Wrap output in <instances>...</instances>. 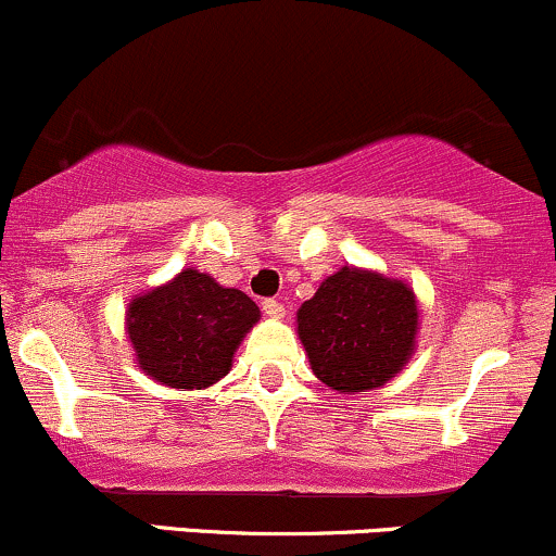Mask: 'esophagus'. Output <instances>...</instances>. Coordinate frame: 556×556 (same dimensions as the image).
Instances as JSON below:
<instances>
[{
    "label": "esophagus",
    "mask_w": 556,
    "mask_h": 556,
    "mask_svg": "<svg viewBox=\"0 0 556 556\" xmlns=\"http://www.w3.org/2000/svg\"><path fill=\"white\" fill-rule=\"evenodd\" d=\"M261 308H264V314L269 318H282L285 316V305L279 303V300H274V298L264 300V303H261Z\"/></svg>",
    "instance_id": "esophagus-1"
}]
</instances>
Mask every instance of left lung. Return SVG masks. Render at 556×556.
I'll return each mask as SVG.
<instances>
[{
  "label": "left lung",
  "mask_w": 556,
  "mask_h": 556,
  "mask_svg": "<svg viewBox=\"0 0 556 556\" xmlns=\"http://www.w3.org/2000/svg\"><path fill=\"white\" fill-rule=\"evenodd\" d=\"M418 303L402 279L342 266L298 311L316 379L355 394L384 387L416 353Z\"/></svg>",
  "instance_id": "obj_1"
}]
</instances>
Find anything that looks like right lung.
Instances as JSON below:
<instances>
[{
    "label": "right lung",
    "instance_id": "obj_1",
    "mask_svg": "<svg viewBox=\"0 0 556 556\" xmlns=\"http://www.w3.org/2000/svg\"><path fill=\"white\" fill-rule=\"evenodd\" d=\"M258 318L245 292L182 269L172 282L132 298L125 324L140 371L188 392L229 374L235 350Z\"/></svg>",
    "mask_w": 556,
    "mask_h": 556
}]
</instances>
